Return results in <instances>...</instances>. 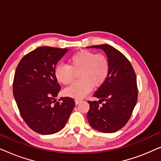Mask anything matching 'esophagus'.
Here are the masks:
<instances>
[{
  "mask_svg": "<svg viewBox=\"0 0 161 161\" xmlns=\"http://www.w3.org/2000/svg\"><path fill=\"white\" fill-rule=\"evenodd\" d=\"M75 104L78 105L81 102V101H82V100H81V99H75Z\"/></svg>",
  "mask_w": 161,
  "mask_h": 161,
  "instance_id": "esophagus-1",
  "label": "esophagus"
}]
</instances>
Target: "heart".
<instances>
[{
  "label": "heart",
  "instance_id": "b5f03b06",
  "mask_svg": "<svg viewBox=\"0 0 161 161\" xmlns=\"http://www.w3.org/2000/svg\"><path fill=\"white\" fill-rule=\"evenodd\" d=\"M79 80L66 88V95L82 98L91 91L93 85L99 86L106 80L110 65L107 57L88 50L75 53L69 58V64H61L56 67L55 76L58 82L69 84L74 79V71H78Z\"/></svg>",
  "mask_w": 161,
  "mask_h": 161
}]
</instances>
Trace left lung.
<instances>
[{"label":"left lung","instance_id":"8db88e82","mask_svg":"<svg viewBox=\"0 0 161 161\" xmlns=\"http://www.w3.org/2000/svg\"><path fill=\"white\" fill-rule=\"evenodd\" d=\"M105 53L109 61L108 76L94 94L99 101H88L87 119L94 129L102 133H114L126 125L138 99L136 75L128 59L108 45H93ZM103 101L105 103L99 104Z\"/></svg>","mask_w":161,"mask_h":161}]
</instances>
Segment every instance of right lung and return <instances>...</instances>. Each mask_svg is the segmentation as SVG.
I'll use <instances>...</instances> for the list:
<instances>
[{
  "mask_svg": "<svg viewBox=\"0 0 161 161\" xmlns=\"http://www.w3.org/2000/svg\"><path fill=\"white\" fill-rule=\"evenodd\" d=\"M43 46L26 54L15 71L13 94L19 114L28 126L42 135L64 128L73 110L72 97L56 102L61 86L55 76L58 61L67 50Z\"/></svg>",
  "mask_w": 161,
  "mask_h": 161,
  "instance_id": "1",
  "label": "right lung"
}]
</instances>
